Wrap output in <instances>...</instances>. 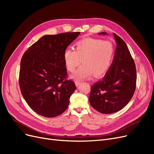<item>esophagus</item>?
<instances>
[{"label":"esophagus","instance_id":"obj_1","mask_svg":"<svg viewBox=\"0 0 154 154\" xmlns=\"http://www.w3.org/2000/svg\"><path fill=\"white\" fill-rule=\"evenodd\" d=\"M82 83V82H79V81H76L75 82V84H76V87H78L79 85H80V84Z\"/></svg>","mask_w":154,"mask_h":154}]
</instances>
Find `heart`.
Returning <instances> with one entry per match:
<instances>
[{"instance_id": "obj_1", "label": "heart", "mask_w": 154, "mask_h": 154, "mask_svg": "<svg viewBox=\"0 0 154 154\" xmlns=\"http://www.w3.org/2000/svg\"><path fill=\"white\" fill-rule=\"evenodd\" d=\"M115 48L112 42L101 39L86 38L78 41L75 50L66 49L63 59L67 69L74 72L82 62L83 63L72 77L76 80L104 76L112 63Z\"/></svg>"}]
</instances>
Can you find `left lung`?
<instances>
[{"mask_svg":"<svg viewBox=\"0 0 154 154\" xmlns=\"http://www.w3.org/2000/svg\"><path fill=\"white\" fill-rule=\"evenodd\" d=\"M99 35H107L106 32ZM116 49L112 63L102 80L91 87L88 100L102 114L116 112L128 104L136 85V65L127 44L114 33Z\"/></svg>","mask_w":154,"mask_h":154,"instance_id":"8db88e82","label":"left lung"}]
</instances>
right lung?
Here are the masks:
<instances>
[{
  "label": "right lung",
  "instance_id": "obj_1",
  "mask_svg": "<svg viewBox=\"0 0 154 154\" xmlns=\"http://www.w3.org/2000/svg\"><path fill=\"white\" fill-rule=\"evenodd\" d=\"M80 32L45 35L28 48L22 58L19 85L30 108L45 118L62 114L76 90L67 80L63 53Z\"/></svg>",
  "mask_w": 154,
  "mask_h": 154
}]
</instances>
